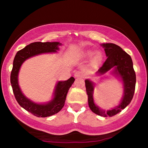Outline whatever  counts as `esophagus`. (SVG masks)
I'll list each match as a JSON object with an SVG mask.
<instances>
[{
    "mask_svg": "<svg viewBox=\"0 0 148 148\" xmlns=\"http://www.w3.org/2000/svg\"><path fill=\"white\" fill-rule=\"evenodd\" d=\"M74 76H75L76 78H81L83 76L82 72H80V71H77V72L74 73Z\"/></svg>",
    "mask_w": 148,
    "mask_h": 148,
    "instance_id": "34e87169",
    "label": "esophagus"
}]
</instances>
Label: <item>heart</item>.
Segmentation results:
<instances>
[{"label": "heart", "instance_id": "obj_1", "mask_svg": "<svg viewBox=\"0 0 148 148\" xmlns=\"http://www.w3.org/2000/svg\"><path fill=\"white\" fill-rule=\"evenodd\" d=\"M93 53H93L92 51H87L84 53V56L85 57L89 58L93 55L91 59L92 63L94 64V65H99V64L101 63L103 60L102 53L101 51H96L94 54H93Z\"/></svg>", "mask_w": 148, "mask_h": 148}]
</instances>
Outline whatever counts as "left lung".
I'll use <instances>...</instances> for the list:
<instances>
[{"label":"left lung","instance_id":"1","mask_svg":"<svg viewBox=\"0 0 148 148\" xmlns=\"http://www.w3.org/2000/svg\"><path fill=\"white\" fill-rule=\"evenodd\" d=\"M104 49L107 59L98 71L96 75L101 76L111 71V74L116 77L123 84V96L119 104L111 109L106 110L99 108L95 103L93 93L95 84L90 79L85 80L86 92L88 97V105L93 113L103 117H112L121 112L129 105L133 98L136 86V74L133 67L132 58L119 46L113 43L101 44Z\"/></svg>","mask_w":148,"mask_h":148}]
</instances>
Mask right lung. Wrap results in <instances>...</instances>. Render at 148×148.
Masks as SVG:
<instances>
[{
	"label": "right lung",
	"mask_w": 148,
	"mask_h": 148,
	"mask_svg": "<svg viewBox=\"0 0 148 148\" xmlns=\"http://www.w3.org/2000/svg\"><path fill=\"white\" fill-rule=\"evenodd\" d=\"M60 45L62 44L58 42H33L18 51L13 61L10 82L15 98L22 108L37 117L45 118L58 113L64 106L67 92L75 79L72 76L67 81H58L56 85L52 99L48 102L40 103L28 99L22 92L18 85V72L22 64L28 58L42 53H57Z\"/></svg>",
	"instance_id": "1"
}]
</instances>
